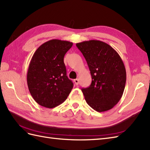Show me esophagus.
Here are the masks:
<instances>
[{
  "label": "esophagus",
  "mask_w": 150,
  "mask_h": 150,
  "mask_svg": "<svg viewBox=\"0 0 150 150\" xmlns=\"http://www.w3.org/2000/svg\"><path fill=\"white\" fill-rule=\"evenodd\" d=\"M74 81L75 84H76V85H78V84H79V79H74Z\"/></svg>",
  "instance_id": "1"
}]
</instances>
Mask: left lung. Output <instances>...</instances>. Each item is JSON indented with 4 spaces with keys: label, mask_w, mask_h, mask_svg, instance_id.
Here are the masks:
<instances>
[{
    "label": "left lung",
    "mask_w": 150,
    "mask_h": 150,
    "mask_svg": "<svg viewBox=\"0 0 150 150\" xmlns=\"http://www.w3.org/2000/svg\"><path fill=\"white\" fill-rule=\"evenodd\" d=\"M86 59L92 76L89 87L81 90L87 104L98 112L112 109L122 98L126 70L121 57L104 42L90 40L76 44Z\"/></svg>",
    "instance_id": "left-lung-1"
}]
</instances>
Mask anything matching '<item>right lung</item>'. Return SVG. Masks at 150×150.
Here are the masks:
<instances>
[{
  "label": "right lung",
  "instance_id": "right-lung-1",
  "mask_svg": "<svg viewBox=\"0 0 150 150\" xmlns=\"http://www.w3.org/2000/svg\"><path fill=\"white\" fill-rule=\"evenodd\" d=\"M72 45L67 41L50 40L33 54L27 71V85L33 98L43 107L58 106L71 92L73 83L67 76L64 58Z\"/></svg>",
  "mask_w": 150,
  "mask_h": 150
}]
</instances>
